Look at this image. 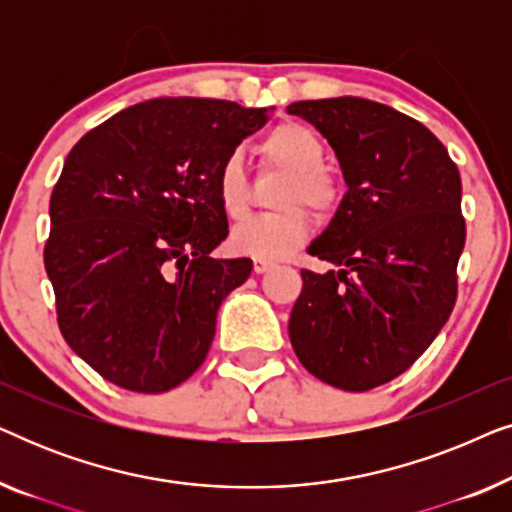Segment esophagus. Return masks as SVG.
<instances>
[{
	"label": "esophagus",
	"instance_id": "1",
	"mask_svg": "<svg viewBox=\"0 0 512 512\" xmlns=\"http://www.w3.org/2000/svg\"><path fill=\"white\" fill-rule=\"evenodd\" d=\"M272 268H275V261H268V258H254V272H258V275Z\"/></svg>",
	"mask_w": 512,
	"mask_h": 512
}]
</instances>
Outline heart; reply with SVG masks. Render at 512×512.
I'll return each instance as SVG.
<instances>
[{
  "mask_svg": "<svg viewBox=\"0 0 512 512\" xmlns=\"http://www.w3.org/2000/svg\"><path fill=\"white\" fill-rule=\"evenodd\" d=\"M265 167L286 172L289 179L279 188L275 205L279 212L251 216L230 233V247L237 254L277 261L303 247L310 237V216L298 205L317 214H328L338 205L340 186L326 170L324 142L300 123H282L272 128L258 144ZM216 198L228 219H244L251 207V184L237 153L219 165Z\"/></svg>",
  "mask_w": 512,
  "mask_h": 512,
  "instance_id": "heart-1",
  "label": "heart"
}]
</instances>
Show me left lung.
<instances>
[{
    "label": "left lung",
    "mask_w": 512,
    "mask_h": 512,
    "mask_svg": "<svg viewBox=\"0 0 512 512\" xmlns=\"http://www.w3.org/2000/svg\"><path fill=\"white\" fill-rule=\"evenodd\" d=\"M333 146L347 193L310 254L338 265L300 270L289 338L321 382L368 391L405 373L450 319L466 242L461 177L415 118L331 97L286 107Z\"/></svg>",
    "instance_id": "1"
}]
</instances>
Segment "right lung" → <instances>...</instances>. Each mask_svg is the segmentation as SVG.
Here are the masks:
<instances>
[{"instance_id":"right-lung-1","label":"right lung","mask_w":512,"mask_h":512,"mask_svg":"<svg viewBox=\"0 0 512 512\" xmlns=\"http://www.w3.org/2000/svg\"><path fill=\"white\" fill-rule=\"evenodd\" d=\"M270 109L160 97L86 132L51 195L46 275L67 345L116 387H179L212 347L223 298L249 258L228 237L216 172Z\"/></svg>"}]
</instances>
